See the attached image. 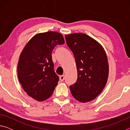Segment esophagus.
I'll use <instances>...</instances> for the list:
<instances>
[{"label": "esophagus", "instance_id": "1", "mask_svg": "<svg viewBox=\"0 0 130 130\" xmlns=\"http://www.w3.org/2000/svg\"><path fill=\"white\" fill-rule=\"evenodd\" d=\"M64 78H65L64 75H62V76H60V80L61 81H63V80H64Z\"/></svg>", "mask_w": 130, "mask_h": 130}]
</instances>
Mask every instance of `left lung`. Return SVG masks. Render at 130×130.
I'll list each match as a JSON object with an SVG mask.
<instances>
[{
	"mask_svg": "<svg viewBox=\"0 0 130 130\" xmlns=\"http://www.w3.org/2000/svg\"><path fill=\"white\" fill-rule=\"evenodd\" d=\"M67 45L75 58L77 80L69 87L74 98L81 103L94 100L106 85L109 65L104 48L88 35H65Z\"/></svg>",
	"mask_w": 130,
	"mask_h": 130,
	"instance_id": "8db88e82",
	"label": "left lung"
}]
</instances>
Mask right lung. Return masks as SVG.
Returning a JSON list of instances; mask_svg holds the SVG:
<instances>
[{"instance_id":"1","label":"right lung","mask_w":130,"mask_h":130,"mask_svg":"<svg viewBox=\"0 0 130 130\" xmlns=\"http://www.w3.org/2000/svg\"><path fill=\"white\" fill-rule=\"evenodd\" d=\"M64 43L62 35L58 32L38 33L28 42L20 55L19 81L28 95L38 102L49 98L58 84L52 52L57 45Z\"/></svg>"}]
</instances>
